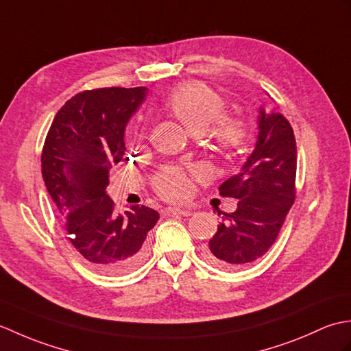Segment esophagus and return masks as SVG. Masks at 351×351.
Segmentation results:
<instances>
[{
    "mask_svg": "<svg viewBox=\"0 0 351 351\" xmlns=\"http://www.w3.org/2000/svg\"><path fill=\"white\" fill-rule=\"evenodd\" d=\"M162 214L164 215H182V217H189V215H191V213L187 210H180V208H170V206L164 208Z\"/></svg>",
    "mask_w": 351,
    "mask_h": 351,
    "instance_id": "34e87169",
    "label": "esophagus"
}]
</instances>
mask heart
<instances>
[{"instance_id":"b5f03b06","label":"heart","mask_w":351,"mask_h":351,"mask_svg":"<svg viewBox=\"0 0 351 351\" xmlns=\"http://www.w3.org/2000/svg\"><path fill=\"white\" fill-rule=\"evenodd\" d=\"M164 108L193 136H200L221 116L225 102L210 87L200 83L178 86L164 101ZM252 138L250 125L241 117H223L215 123L213 140L223 156L243 152ZM158 195L181 200L190 193V176L180 167H166L155 180Z\"/></svg>"}]
</instances>
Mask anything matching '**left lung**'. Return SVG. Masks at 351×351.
Masks as SVG:
<instances>
[{"mask_svg": "<svg viewBox=\"0 0 351 351\" xmlns=\"http://www.w3.org/2000/svg\"><path fill=\"white\" fill-rule=\"evenodd\" d=\"M258 140L237 175L223 182V197L238 199L234 213H223L204 258L223 270H238L271 247L295 199L297 147L283 114L259 108Z\"/></svg>", "mask_w": 351, "mask_h": 351, "instance_id": "left-lung-1", "label": "left lung"}]
</instances>
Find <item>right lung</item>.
<instances>
[{
	"label": "right lung",
	"mask_w": 351,
	"mask_h": 351,
	"mask_svg": "<svg viewBox=\"0 0 351 351\" xmlns=\"http://www.w3.org/2000/svg\"><path fill=\"white\" fill-rule=\"evenodd\" d=\"M146 93V87L77 93L57 111L45 138L42 176L66 237L101 273L136 268L145 258L146 235L160 219L145 205L117 214L106 193L110 169L125 160V126Z\"/></svg>",
	"instance_id": "add662e5"
}]
</instances>
